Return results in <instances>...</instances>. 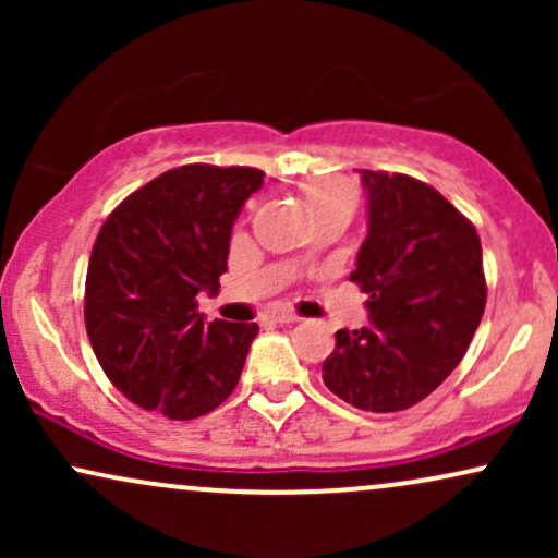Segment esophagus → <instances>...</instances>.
Returning <instances> with one entry per match:
<instances>
[{
	"instance_id": "1",
	"label": "esophagus",
	"mask_w": 558,
	"mask_h": 558,
	"mask_svg": "<svg viewBox=\"0 0 558 558\" xmlns=\"http://www.w3.org/2000/svg\"><path fill=\"white\" fill-rule=\"evenodd\" d=\"M265 323H299V315H293V312L288 310H280V312H270V315H265Z\"/></svg>"
}]
</instances>
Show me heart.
<instances>
[{
    "label": "heart",
    "instance_id": "1",
    "mask_svg": "<svg viewBox=\"0 0 558 558\" xmlns=\"http://www.w3.org/2000/svg\"><path fill=\"white\" fill-rule=\"evenodd\" d=\"M312 196V204H315V209L325 207V204H332V202H349L351 194L345 185H338V183H323V185H315V189L310 191Z\"/></svg>",
    "mask_w": 558,
    "mask_h": 558
}]
</instances>
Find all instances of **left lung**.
<instances>
[{"label": "left lung", "mask_w": 558, "mask_h": 558, "mask_svg": "<svg viewBox=\"0 0 558 558\" xmlns=\"http://www.w3.org/2000/svg\"><path fill=\"white\" fill-rule=\"evenodd\" d=\"M369 230L351 280L369 325L338 330L323 380L364 412H401L453 373L483 319L488 286L475 226L433 185L360 170Z\"/></svg>", "instance_id": "1"}]
</instances>
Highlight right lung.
Listing matches in <instances>:
<instances>
[{
    "instance_id": "obj_1",
    "label": "right lung",
    "mask_w": 558,
    "mask_h": 558,
    "mask_svg": "<svg viewBox=\"0 0 558 558\" xmlns=\"http://www.w3.org/2000/svg\"><path fill=\"white\" fill-rule=\"evenodd\" d=\"M257 168L183 165L141 185L96 235L83 317L105 375L128 401L170 420L213 412L239 386L257 323H204L230 230L262 185Z\"/></svg>"
}]
</instances>
